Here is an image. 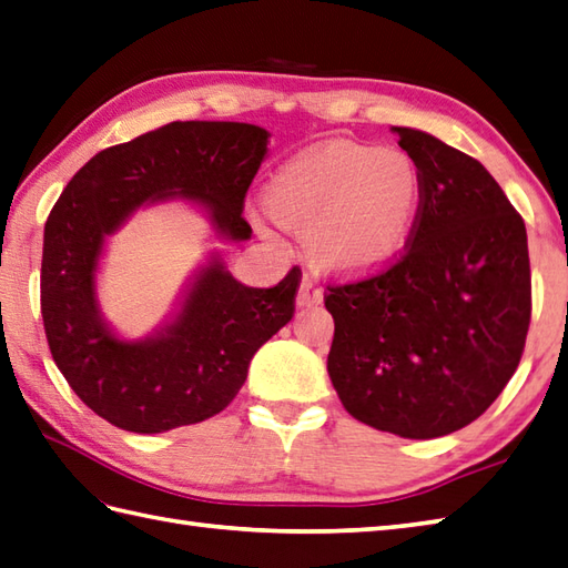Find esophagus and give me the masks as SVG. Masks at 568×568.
<instances>
[{"mask_svg": "<svg viewBox=\"0 0 568 568\" xmlns=\"http://www.w3.org/2000/svg\"><path fill=\"white\" fill-rule=\"evenodd\" d=\"M322 287L316 285V281H312L310 275H305L300 283V290H297V305L300 307H310V305H320L322 302Z\"/></svg>", "mask_w": 568, "mask_h": 568, "instance_id": "obj_1", "label": "esophagus"}]
</instances>
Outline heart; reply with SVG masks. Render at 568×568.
<instances>
[{
    "label": "heart",
    "instance_id": "obj_1",
    "mask_svg": "<svg viewBox=\"0 0 568 568\" xmlns=\"http://www.w3.org/2000/svg\"><path fill=\"white\" fill-rule=\"evenodd\" d=\"M424 176L404 150L332 142L295 156L263 189L266 215L302 232L310 258L341 275H367L412 242Z\"/></svg>",
    "mask_w": 568,
    "mask_h": 568
}]
</instances>
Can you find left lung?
Returning <instances> with one entry per match:
<instances>
[{
    "label": "left lung",
    "mask_w": 568,
    "mask_h": 568,
    "mask_svg": "<svg viewBox=\"0 0 568 568\" xmlns=\"http://www.w3.org/2000/svg\"><path fill=\"white\" fill-rule=\"evenodd\" d=\"M424 201L404 254L326 285L328 377L361 424L402 438L455 433L489 408L523 358L532 314L525 222L474 156L394 128Z\"/></svg>",
    "instance_id": "8db88e82"
}]
</instances>
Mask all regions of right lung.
<instances>
[{
  "instance_id": "add662e5",
  "label": "right lung",
  "mask_w": 568,
  "mask_h": 568,
  "mask_svg": "<svg viewBox=\"0 0 568 568\" xmlns=\"http://www.w3.org/2000/svg\"><path fill=\"white\" fill-rule=\"evenodd\" d=\"M266 144L258 125L176 121L91 156L52 205L41 263L48 346L77 397L109 424L164 433L220 414L254 353L293 320L297 266L278 285L246 287L210 263L176 320L144 341L113 336L94 295L105 234L144 201L189 197L224 236L248 240L244 197Z\"/></svg>"
}]
</instances>
